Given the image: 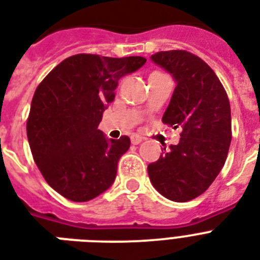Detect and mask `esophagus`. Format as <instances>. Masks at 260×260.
I'll use <instances>...</instances> for the list:
<instances>
[{
  "label": "esophagus",
  "instance_id": "esophagus-1",
  "mask_svg": "<svg viewBox=\"0 0 260 260\" xmlns=\"http://www.w3.org/2000/svg\"><path fill=\"white\" fill-rule=\"evenodd\" d=\"M131 142H132V144H139V143L143 142V138L139 136V135H132L131 136Z\"/></svg>",
  "mask_w": 260,
  "mask_h": 260
}]
</instances>
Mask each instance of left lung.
<instances>
[{
	"label": "left lung",
	"mask_w": 260,
	"mask_h": 260,
	"mask_svg": "<svg viewBox=\"0 0 260 260\" xmlns=\"http://www.w3.org/2000/svg\"><path fill=\"white\" fill-rule=\"evenodd\" d=\"M151 60L171 74L175 89L162 121L181 128L177 146L148 165L155 189L175 202L201 196L225 163L231 139V106L220 79L187 51H160Z\"/></svg>",
	"instance_id": "8db88e82"
}]
</instances>
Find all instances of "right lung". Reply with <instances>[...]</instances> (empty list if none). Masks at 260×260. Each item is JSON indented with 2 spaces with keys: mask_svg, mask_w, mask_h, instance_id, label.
<instances>
[{
  "mask_svg": "<svg viewBox=\"0 0 260 260\" xmlns=\"http://www.w3.org/2000/svg\"><path fill=\"white\" fill-rule=\"evenodd\" d=\"M144 63L142 56L74 55L35 91L26 121L30 151L47 183L67 200L90 201L113 185L131 140L108 139L98 125L120 78Z\"/></svg>",
  "mask_w": 260,
  "mask_h": 260,
  "instance_id": "right-lung-1",
  "label": "right lung"
}]
</instances>
